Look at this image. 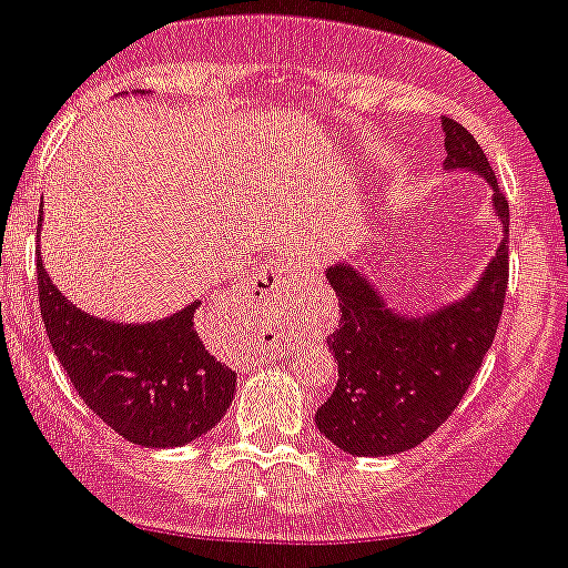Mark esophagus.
I'll return each instance as SVG.
<instances>
[{"mask_svg":"<svg viewBox=\"0 0 568 568\" xmlns=\"http://www.w3.org/2000/svg\"><path fill=\"white\" fill-rule=\"evenodd\" d=\"M288 277H291V265L271 263V265H265L260 274H256L254 288H260V294H268V291L283 288V285L288 283Z\"/></svg>","mask_w":568,"mask_h":568,"instance_id":"esophagus-1","label":"esophagus"}]
</instances>
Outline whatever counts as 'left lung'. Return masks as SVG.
Instances as JSON below:
<instances>
[{"mask_svg":"<svg viewBox=\"0 0 568 568\" xmlns=\"http://www.w3.org/2000/svg\"><path fill=\"white\" fill-rule=\"evenodd\" d=\"M443 131L446 168L475 171L495 191L503 243L471 294L426 317L392 312L352 265L325 271L339 300V328L328 337L337 388L314 420L348 455H397L437 432L480 372L500 323L509 288V202L475 136L448 116Z\"/></svg>","mask_w":568,"mask_h":568,"instance_id":"8db88e82","label":"left lung"}]
</instances>
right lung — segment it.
Wrapping results in <instances>:
<instances>
[{
    "instance_id": "1",
    "label": "right lung",
    "mask_w": 568,
    "mask_h": 568,
    "mask_svg": "<svg viewBox=\"0 0 568 568\" xmlns=\"http://www.w3.org/2000/svg\"><path fill=\"white\" fill-rule=\"evenodd\" d=\"M37 285L53 354L85 406L125 440L185 446L223 420L236 374L202 345L194 323L200 303L156 323L122 325L62 297L42 260Z\"/></svg>"
}]
</instances>
